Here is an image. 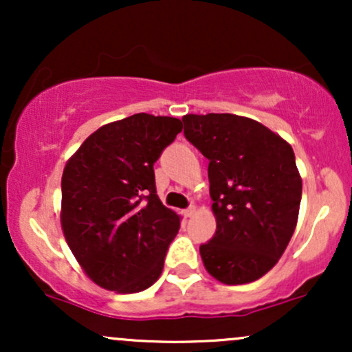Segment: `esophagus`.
Returning a JSON list of instances; mask_svg holds the SVG:
<instances>
[{"label": "esophagus", "mask_w": 352, "mask_h": 352, "mask_svg": "<svg viewBox=\"0 0 352 352\" xmlns=\"http://www.w3.org/2000/svg\"><path fill=\"white\" fill-rule=\"evenodd\" d=\"M193 213H195V207H190V208H187L184 212V215L187 217V218H190V217H193Z\"/></svg>", "instance_id": "obj_1"}]
</instances>
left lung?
Listing matches in <instances>:
<instances>
[{
	"label": "left lung",
	"mask_w": 352,
	"mask_h": 352,
	"mask_svg": "<svg viewBox=\"0 0 352 352\" xmlns=\"http://www.w3.org/2000/svg\"><path fill=\"white\" fill-rule=\"evenodd\" d=\"M184 134L210 160L217 232L200 246L205 270L223 285L266 274L285 253L300 213L302 182L292 145L235 114H187Z\"/></svg>",
	"instance_id": "obj_1"
}]
</instances>
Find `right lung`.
Wrapping results in <instances>:
<instances>
[{"label":"right lung","mask_w":352,"mask_h":352,"mask_svg":"<svg viewBox=\"0 0 352 352\" xmlns=\"http://www.w3.org/2000/svg\"><path fill=\"white\" fill-rule=\"evenodd\" d=\"M182 120L140 112L109 122L71 155L60 180V228L100 288L139 293L159 280L180 215L157 197L153 164Z\"/></svg>","instance_id":"add662e5"}]
</instances>
